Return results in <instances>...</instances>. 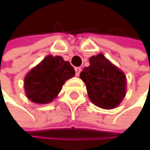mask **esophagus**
<instances>
[{
  "mask_svg": "<svg viewBox=\"0 0 150 150\" xmlns=\"http://www.w3.org/2000/svg\"><path fill=\"white\" fill-rule=\"evenodd\" d=\"M74 70H76V74L78 76L79 74H80V73H81V71H82V68L78 67H76V68H74Z\"/></svg>",
  "mask_w": 150,
  "mask_h": 150,
  "instance_id": "obj_1",
  "label": "esophagus"
}]
</instances>
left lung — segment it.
I'll return each instance as SVG.
<instances>
[{"label":"left lung","instance_id":"obj_1","mask_svg":"<svg viewBox=\"0 0 150 150\" xmlns=\"http://www.w3.org/2000/svg\"><path fill=\"white\" fill-rule=\"evenodd\" d=\"M89 62L90 66L83 69L80 78L86 85L90 100L107 110L117 107L126 95L124 73L103 54L91 57Z\"/></svg>","mask_w":150,"mask_h":150}]
</instances>
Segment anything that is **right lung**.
Listing matches in <instances>:
<instances>
[{"label": "right lung", "mask_w": 150, "mask_h": 150, "mask_svg": "<svg viewBox=\"0 0 150 150\" xmlns=\"http://www.w3.org/2000/svg\"><path fill=\"white\" fill-rule=\"evenodd\" d=\"M74 74L68 61L59 56L48 55L27 74L24 79L26 95L35 103H49L57 96L66 81Z\"/></svg>", "instance_id": "1"}]
</instances>
